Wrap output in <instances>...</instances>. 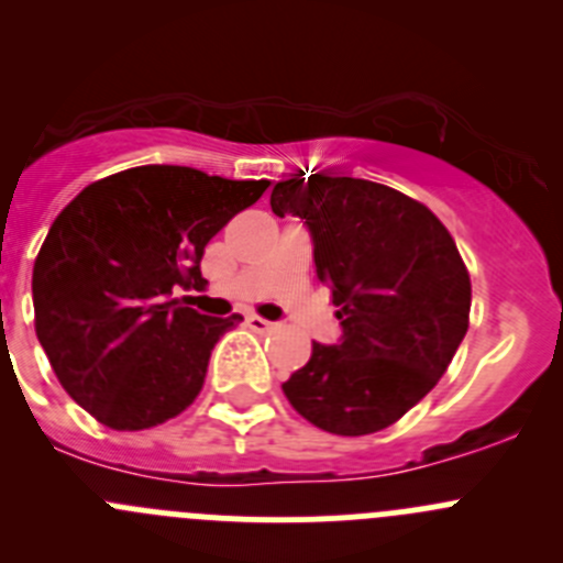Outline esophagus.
Returning <instances> with one entry per match:
<instances>
[{
    "mask_svg": "<svg viewBox=\"0 0 563 563\" xmlns=\"http://www.w3.org/2000/svg\"><path fill=\"white\" fill-rule=\"evenodd\" d=\"M246 324H250L252 330H257V333H269V330H275V324H272L269 319L255 317V313H252V317H246Z\"/></svg>",
    "mask_w": 563,
    "mask_h": 563,
    "instance_id": "34e87169",
    "label": "esophagus"
}]
</instances>
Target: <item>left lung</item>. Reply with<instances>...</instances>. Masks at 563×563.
I'll return each instance as SVG.
<instances>
[{"label": "left lung", "instance_id": "1", "mask_svg": "<svg viewBox=\"0 0 563 563\" xmlns=\"http://www.w3.org/2000/svg\"><path fill=\"white\" fill-rule=\"evenodd\" d=\"M269 202L277 217L306 219L344 328L339 344H313L283 394L328 433H377L422 400L464 341V257L433 210L380 183L299 175L277 183Z\"/></svg>", "mask_w": 563, "mask_h": 563}]
</instances>
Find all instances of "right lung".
<instances>
[{
    "instance_id": "obj_1",
    "label": "right lung",
    "mask_w": 563,
    "mask_h": 563,
    "mask_svg": "<svg viewBox=\"0 0 563 563\" xmlns=\"http://www.w3.org/2000/svg\"><path fill=\"white\" fill-rule=\"evenodd\" d=\"M266 188L135 166L57 213L33 266L35 335L68 397L104 428H155L197 400L210 350L241 317H202L172 291L202 283L205 244Z\"/></svg>"
}]
</instances>
